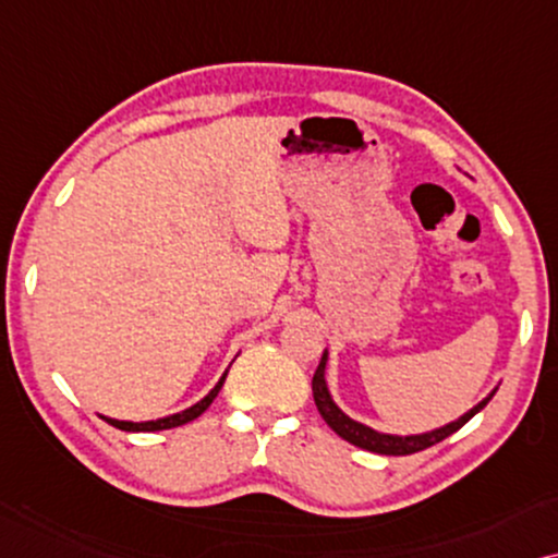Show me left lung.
I'll use <instances>...</instances> for the list:
<instances>
[{"instance_id": "1", "label": "left lung", "mask_w": 558, "mask_h": 558, "mask_svg": "<svg viewBox=\"0 0 558 558\" xmlns=\"http://www.w3.org/2000/svg\"><path fill=\"white\" fill-rule=\"evenodd\" d=\"M324 367H326V352L322 356V362H318L316 373H314V380H311V388H314V400H316V408L318 413H322V418L329 423V428L333 434H339L341 439L354 444V447L365 449V451H373V454H388V457H405V454H415V451H423L428 447H434V444H439L447 439V436L454 434L464 426L466 421L472 418V415H477L482 408L489 403V398L495 396V392H489V396L482 400L472 408L470 413H464L462 418L449 423V426L444 428H436L430 430V434H421V436H390V434H377V430L362 426V423H356L349 418L339 411L337 405H333V400L329 396V390H326V380H324Z\"/></svg>"}]
</instances>
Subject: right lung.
<instances>
[{
    "instance_id": "obj_1",
    "label": "right lung",
    "mask_w": 558,
    "mask_h": 558,
    "mask_svg": "<svg viewBox=\"0 0 558 558\" xmlns=\"http://www.w3.org/2000/svg\"><path fill=\"white\" fill-rule=\"evenodd\" d=\"M225 380H227V373L221 375V380H219L217 385H214V390H211L209 396H206L204 400H198L196 405L185 408V411H181V413L168 415V418H160V421H145V423L114 421V418H104V421L111 423V426L119 428V430H162V428H175V426H183V423H189V421H193V418H198V415H202V413L206 411V408H209V405L214 403V398L219 396V390H221V385H225Z\"/></svg>"
}]
</instances>
